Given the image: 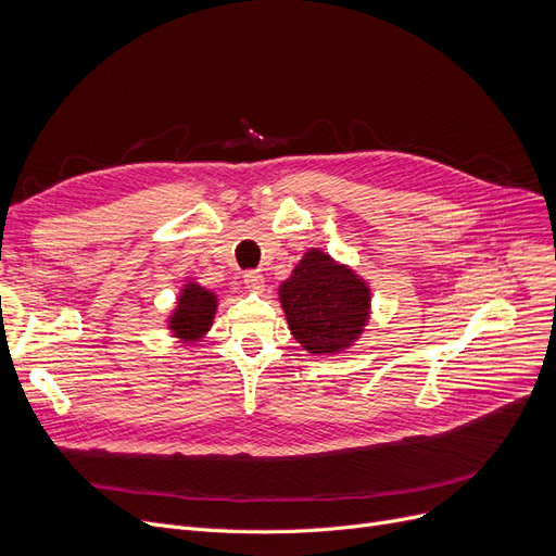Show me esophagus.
<instances>
[{"mask_svg":"<svg viewBox=\"0 0 556 556\" xmlns=\"http://www.w3.org/2000/svg\"><path fill=\"white\" fill-rule=\"evenodd\" d=\"M243 283L248 290H252V293H261V290L266 288V279H263V275L258 270H248L243 275Z\"/></svg>","mask_w":556,"mask_h":556,"instance_id":"esophagus-1","label":"esophagus"}]
</instances>
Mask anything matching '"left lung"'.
<instances>
[{"label":"left lung","mask_w":556,"mask_h":556,"mask_svg":"<svg viewBox=\"0 0 556 556\" xmlns=\"http://www.w3.org/2000/svg\"><path fill=\"white\" fill-rule=\"evenodd\" d=\"M290 333L308 354L329 356L352 346L369 319L371 293L352 268L311 248L279 286Z\"/></svg>","instance_id":"left-lung-1"}]
</instances>
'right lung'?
I'll list each match as a JSON object with an SVG mask.
<instances>
[{
	"mask_svg": "<svg viewBox=\"0 0 556 556\" xmlns=\"http://www.w3.org/2000/svg\"><path fill=\"white\" fill-rule=\"evenodd\" d=\"M218 300L212 290L200 283H185L178 295V306L168 315V329L182 342H198L212 329Z\"/></svg>",
	"mask_w": 556,
	"mask_h": 556,
	"instance_id": "1",
	"label": "right lung"
}]
</instances>
